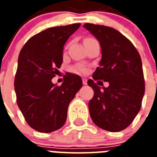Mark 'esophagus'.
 Segmentation results:
<instances>
[{
    "mask_svg": "<svg viewBox=\"0 0 157 157\" xmlns=\"http://www.w3.org/2000/svg\"><path fill=\"white\" fill-rule=\"evenodd\" d=\"M82 83H83V85H87V80L86 78L82 79Z\"/></svg>",
    "mask_w": 157,
    "mask_h": 157,
    "instance_id": "34e87169",
    "label": "esophagus"
}]
</instances>
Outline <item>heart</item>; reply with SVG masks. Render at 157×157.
Instances as JSON below:
<instances>
[{
	"instance_id": "obj_1",
	"label": "heart",
	"mask_w": 157,
	"mask_h": 157,
	"mask_svg": "<svg viewBox=\"0 0 157 157\" xmlns=\"http://www.w3.org/2000/svg\"><path fill=\"white\" fill-rule=\"evenodd\" d=\"M88 39H91V38H88ZM72 70L76 72H78V73H83L86 74L88 72V68L87 67L83 65V64H77V65H75V66L72 67Z\"/></svg>"
}]
</instances>
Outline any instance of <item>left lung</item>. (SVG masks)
Returning a JSON list of instances; mask_svg holds the SVG:
<instances>
[{
    "label": "left lung",
    "instance_id": "1",
    "mask_svg": "<svg viewBox=\"0 0 157 157\" xmlns=\"http://www.w3.org/2000/svg\"><path fill=\"white\" fill-rule=\"evenodd\" d=\"M84 27L98 39L102 50L100 66L93 79L109 83L108 87L101 89L93 80H88L94 90L89 102L91 119L101 129L121 131L141 108L145 92L141 57L131 41L114 28L92 23H85Z\"/></svg>",
    "mask_w": 157,
    "mask_h": 157
}]
</instances>
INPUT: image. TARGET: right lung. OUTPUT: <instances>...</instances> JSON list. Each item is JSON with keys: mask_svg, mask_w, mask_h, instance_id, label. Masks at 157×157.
I'll return each mask as SVG.
<instances>
[{"mask_svg": "<svg viewBox=\"0 0 157 157\" xmlns=\"http://www.w3.org/2000/svg\"><path fill=\"white\" fill-rule=\"evenodd\" d=\"M81 23L54 27L36 34L22 48L14 78L17 104L30 127L50 133L66 122L68 105L82 86L67 73L61 86L52 83L63 63V45Z\"/></svg>", "mask_w": 157, "mask_h": 157, "instance_id": "1", "label": "right lung"}]
</instances>
